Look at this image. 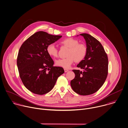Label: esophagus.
<instances>
[{
	"instance_id": "1",
	"label": "esophagus",
	"mask_w": 128,
	"mask_h": 128,
	"mask_svg": "<svg viewBox=\"0 0 128 128\" xmlns=\"http://www.w3.org/2000/svg\"><path fill=\"white\" fill-rule=\"evenodd\" d=\"M64 70L65 72H68V69H64Z\"/></svg>"
}]
</instances>
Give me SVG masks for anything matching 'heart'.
Listing matches in <instances>:
<instances>
[{"mask_svg": "<svg viewBox=\"0 0 128 128\" xmlns=\"http://www.w3.org/2000/svg\"><path fill=\"white\" fill-rule=\"evenodd\" d=\"M60 43L70 48V49L68 53V57L56 60V66L64 69H68L76 60L80 62L84 58L87 52V48L84 44L78 43V40L72 38L64 39ZM46 52L52 58H56L58 56V50L54 44H50L47 46Z\"/></svg>", "mask_w": 128, "mask_h": 128, "instance_id": "1", "label": "heart"}]
</instances>
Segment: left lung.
I'll return each mask as SVG.
<instances>
[{"label":"left lung","mask_w":128,"mask_h":128,"mask_svg":"<svg viewBox=\"0 0 128 128\" xmlns=\"http://www.w3.org/2000/svg\"><path fill=\"white\" fill-rule=\"evenodd\" d=\"M80 35L85 39L87 52L77 67L83 71L74 70V78L70 82L73 90L81 95H88L97 91L104 84L107 75L108 60L106 53L97 39L88 34Z\"/></svg>","instance_id":"8db88e82"}]
</instances>
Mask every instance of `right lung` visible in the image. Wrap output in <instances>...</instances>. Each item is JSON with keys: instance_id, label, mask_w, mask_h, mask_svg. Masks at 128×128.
I'll return each mask as SVG.
<instances>
[{"instance_id": "obj_1", "label": "right lung", "mask_w": 128, "mask_h": 128, "mask_svg": "<svg viewBox=\"0 0 128 128\" xmlns=\"http://www.w3.org/2000/svg\"><path fill=\"white\" fill-rule=\"evenodd\" d=\"M39 31L27 39L21 46L17 65L23 84L31 92L43 95L54 87L58 78L64 72L62 67L54 66V62L46 47L61 38Z\"/></svg>"}]
</instances>
